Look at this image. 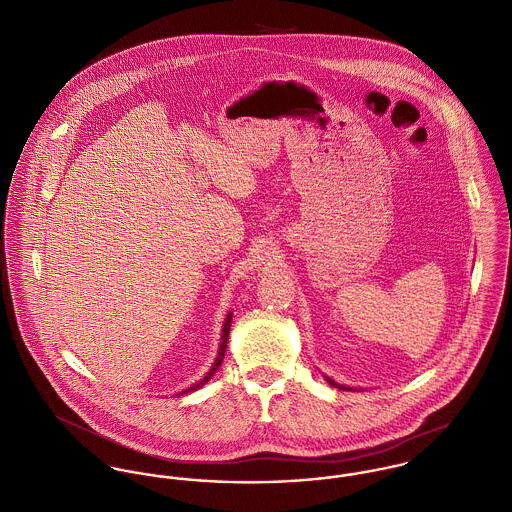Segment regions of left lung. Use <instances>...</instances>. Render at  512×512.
I'll list each match as a JSON object with an SVG mask.
<instances>
[{
    "mask_svg": "<svg viewBox=\"0 0 512 512\" xmlns=\"http://www.w3.org/2000/svg\"><path fill=\"white\" fill-rule=\"evenodd\" d=\"M325 380L331 384V386H335V388H339V390H357V388H351V386H345V384H339V382H335L333 378H329V376H325Z\"/></svg>",
    "mask_w": 512,
    "mask_h": 512,
    "instance_id": "1",
    "label": "left lung"
}]
</instances>
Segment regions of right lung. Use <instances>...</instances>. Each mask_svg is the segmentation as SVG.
Masks as SVG:
<instances>
[{
  "label": "right lung",
  "instance_id": "obj_1",
  "mask_svg": "<svg viewBox=\"0 0 512 512\" xmlns=\"http://www.w3.org/2000/svg\"><path fill=\"white\" fill-rule=\"evenodd\" d=\"M230 323H232V313H228V315L224 317L222 335H220L219 353H217V359H215V363L211 366V370H209V372H207L199 382H195L193 386H189L187 390H183V392H179V394H187V392H193V390L203 388V386L213 378V374L219 370V366L222 365V359H224V353H226V341H228V333H230Z\"/></svg>",
  "mask_w": 512,
  "mask_h": 512
}]
</instances>
